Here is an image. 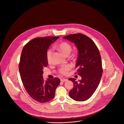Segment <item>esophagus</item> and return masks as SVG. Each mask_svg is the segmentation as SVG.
Wrapping results in <instances>:
<instances>
[{"mask_svg": "<svg viewBox=\"0 0 124 124\" xmlns=\"http://www.w3.org/2000/svg\"><path fill=\"white\" fill-rule=\"evenodd\" d=\"M68 80V79H66V78H61V81L62 82H65V81H66Z\"/></svg>", "mask_w": 124, "mask_h": 124, "instance_id": "obj_1", "label": "esophagus"}]
</instances>
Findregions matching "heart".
Masks as SVG:
<instances>
[{
	"label": "heart",
	"instance_id": "1",
	"mask_svg": "<svg viewBox=\"0 0 124 124\" xmlns=\"http://www.w3.org/2000/svg\"><path fill=\"white\" fill-rule=\"evenodd\" d=\"M55 47L56 49L60 50V51L62 52L66 56H68L70 54V52L72 50V46L70 43L65 42V41H62L59 44H57ZM53 51L52 49H50L47 51L46 54V59L47 62L49 63H50L52 61V58H53ZM75 56L74 53H72L71 57L73 58ZM71 66L69 65H65L62 66L59 69V72L60 73L65 75L71 69Z\"/></svg>",
	"mask_w": 124,
	"mask_h": 124
}]
</instances>
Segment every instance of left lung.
Returning <instances> with one entry per match:
<instances>
[{
	"label": "left lung",
	"mask_w": 124,
	"mask_h": 124,
	"mask_svg": "<svg viewBox=\"0 0 124 124\" xmlns=\"http://www.w3.org/2000/svg\"><path fill=\"white\" fill-rule=\"evenodd\" d=\"M63 38L75 44L78 51L75 68L81 76L78 82L70 78L73 87L69 92L71 98L77 101L88 99L97 89L100 81L103 69L101 55L97 46L87 36L81 33L69 35Z\"/></svg>",
	"instance_id": "left-lung-1"
}]
</instances>
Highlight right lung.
Returning <instances> with one entry per match:
<instances>
[{
  "mask_svg": "<svg viewBox=\"0 0 124 124\" xmlns=\"http://www.w3.org/2000/svg\"><path fill=\"white\" fill-rule=\"evenodd\" d=\"M59 38L58 36L34 38L24 46L21 53L19 70L23 86L30 97L40 103L53 99L60 83L57 78L46 81L43 78V70L48 64L47 49Z\"/></svg>",
  "mask_w": 124,
  "mask_h": 124,
  "instance_id": "obj_1",
  "label": "right lung"
}]
</instances>
